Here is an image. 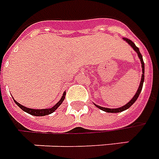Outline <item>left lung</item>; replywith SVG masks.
<instances>
[{
	"label": "left lung",
	"mask_w": 159,
	"mask_h": 159,
	"mask_svg": "<svg viewBox=\"0 0 159 159\" xmlns=\"http://www.w3.org/2000/svg\"><path fill=\"white\" fill-rule=\"evenodd\" d=\"M125 41L128 43L129 45L131 46L133 49H134V51L137 53V55L139 56V60H140V61H141V67H142V77H141V80H140V84L139 85V88L137 90V92H136L135 95L133 97V98H132L129 102H128L127 104H125L124 106L122 107H120V108H117V109H109V108H104V107H101V106H98V105H97L95 104L96 107H98V109L100 110H103V111H105V112H109V113H119V112H121V111H123V110H128L129 107H131L132 104H134V103L135 102L137 98H139V93L141 92V90H142V86H143V83H144V77H145V64H144V61H143V58H142V56H141V54L139 52V49L138 47H136V45L134 44V43H133V42L130 40V39H128V38H123Z\"/></svg>",
	"instance_id": "8db88e82"
}]
</instances>
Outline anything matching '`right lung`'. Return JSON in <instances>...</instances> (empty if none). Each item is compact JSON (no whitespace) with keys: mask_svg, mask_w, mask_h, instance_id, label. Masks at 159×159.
Wrapping results in <instances>:
<instances>
[{"mask_svg":"<svg viewBox=\"0 0 159 159\" xmlns=\"http://www.w3.org/2000/svg\"><path fill=\"white\" fill-rule=\"evenodd\" d=\"M65 96H66V92H63V95L61 97V98L60 99V101L57 103H56L52 108H49V109H43V110H34V109H30V108H27V107H25L23 105H21L20 103H19L18 102H16L14 100V102L16 103L18 106L20 107L21 110H23L24 111H25L26 113L30 114L31 116H47V115H49V114L53 113L55 110L58 108V107L62 103V102L65 99Z\"/></svg>","mask_w":159,"mask_h":159,"instance_id":"obj_1","label":"right lung"}]
</instances>
